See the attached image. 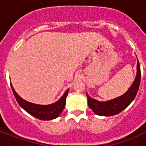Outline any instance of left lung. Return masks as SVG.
I'll return each instance as SVG.
<instances>
[{
    "instance_id": "1",
    "label": "left lung",
    "mask_w": 146,
    "mask_h": 146,
    "mask_svg": "<svg viewBox=\"0 0 146 146\" xmlns=\"http://www.w3.org/2000/svg\"><path fill=\"white\" fill-rule=\"evenodd\" d=\"M140 80H141V70H140L139 62L138 60L137 74L135 81L130 87V88L123 95L118 98L111 99L110 101L99 102L90 97L87 93L88 106L95 114L98 116H110L118 114L127 107L131 103V102L135 99L139 88Z\"/></svg>"
}]
</instances>
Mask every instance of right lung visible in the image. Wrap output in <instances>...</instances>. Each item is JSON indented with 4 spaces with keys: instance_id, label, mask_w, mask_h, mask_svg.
Masks as SVG:
<instances>
[{
    "instance_id": "right-lung-1",
    "label": "right lung",
    "mask_w": 146,
    "mask_h": 146,
    "mask_svg": "<svg viewBox=\"0 0 146 146\" xmlns=\"http://www.w3.org/2000/svg\"><path fill=\"white\" fill-rule=\"evenodd\" d=\"M11 87L15 98L21 107L24 110H26L27 113H30V115L42 120H50V119H55L60 115V113L62 112L66 106V99L69 92V89H67L66 92L64 93V95L61 97L60 99L53 104L38 105L24 100L23 98H21L15 92L11 84Z\"/></svg>"
}]
</instances>
